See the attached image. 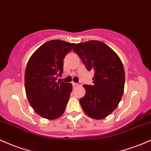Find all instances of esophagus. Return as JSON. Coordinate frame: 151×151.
Masks as SVG:
<instances>
[{"instance_id":"esophagus-1","label":"esophagus","mask_w":151,"mask_h":151,"mask_svg":"<svg viewBox=\"0 0 151 151\" xmlns=\"http://www.w3.org/2000/svg\"><path fill=\"white\" fill-rule=\"evenodd\" d=\"M72 84L74 86H80L82 84H81L80 82H79V83H75V82H72Z\"/></svg>"}]
</instances>
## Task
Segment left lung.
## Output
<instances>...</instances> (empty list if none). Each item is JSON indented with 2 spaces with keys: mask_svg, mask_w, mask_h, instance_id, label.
<instances>
[{
  "mask_svg": "<svg viewBox=\"0 0 151 151\" xmlns=\"http://www.w3.org/2000/svg\"><path fill=\"white\" fill-rule=\"evenodd\" d=\"M73 51L81 58L87 70L94 72L93 85H83L86 94L79 100L81 107L92 118H105L115 110L123 94V64L115 51L100 41L77 44Z\"/></svg>",
  "mask_w": 151,
  "mask_h": 151,
  "instance_id": "8db88e82",
  "label": "left lung"
}]
</instances>
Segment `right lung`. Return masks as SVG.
I'll return each instance as SVG.
<instances>
[{
	"instance_id": "obj_1",
	"label": "right lung",
	"mask_w": 151,
	"mask_h": 151,
	"mask_svg": "<svg viewBox=\"0 0 151 151\" xmlns=\"http://www.w3.org/2000/svg\"><path fill=\"white\" fill-rule=\"evenodd\" d=\"M74 44L51 40L30 57L25 71V89L34 110L48 120L63 115L72 91L71 83L57 82L63 72V60Z\"/></svg>"
}]
</instances>
